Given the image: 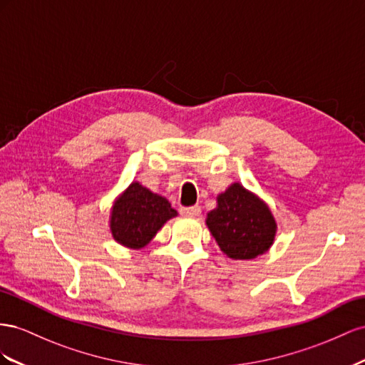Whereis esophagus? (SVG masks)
I'll use <instances>...</instances> for the list:
<instances>
[{"mask_svg":"<svg viewBox=\"0 0 365 365\" xmlns=\"http://www.w3.org/2000/svg\"><path fill=\"white\" fill-rule=\"evenodd\" d=\"M180 212H182V215H185V217H191V218H195V217H199V215H200L202 210H200V206H197V205H195V206L182 207Z\"/></svg>","mask_w":365,"mask_h":365,"instance_id":"esophagus-1","label":"esophagus"}]
</instances>
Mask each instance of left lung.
Masks as SVG:
<instances>
[{
  "mask_svg": "<svg viewBox=\"0 0 365 365\" xmlns=\"http://www.w3.org/2000/svg\"><path fill=\"white\" fill-rule=\"evenodd\" d=\"M206 225L218 247L232 259H252L269 251L277 234L269 206L243 185L232 183L218 194Z\"/></svg>",
  "mask_w": 365,
  "mask_h": 365,
  "instance_id": "left-lung-1",
  "label": "left lung"
}]
</instances>
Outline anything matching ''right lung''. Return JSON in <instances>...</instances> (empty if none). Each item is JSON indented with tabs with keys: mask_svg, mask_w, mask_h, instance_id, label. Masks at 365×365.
Wrapping results in <instances>:
<instances>
[{
	"mask_svg": "<svg viewBox=\"0 0 365 365\" xmlns=\"http://www.w3.org/2000/svg\"><path fill=\"white\" fill-rule=\"evenodd\" d=\"M177 211L165 197L133 182L111 207L110 231L114 240L130 249L147 246Z\"/></svg>",
	"mask_w": 365,
	"mask_h": 365,
	"instance_id": "add662e5",
	"label": "right lung"
}]
</instances>
